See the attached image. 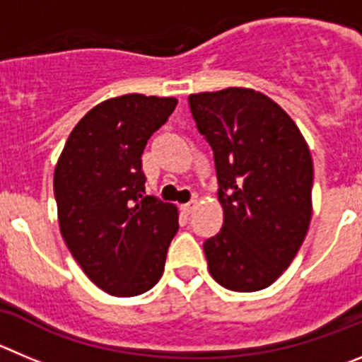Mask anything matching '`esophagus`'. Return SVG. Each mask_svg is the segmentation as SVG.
<instances>
[{"label": "esophagus", "instance_id": "34e87169", "mask_svg": "<svg viewBox=\"0 0 362 362\" xmlns=\"http://www.w3.org/2000/svg\"><path fill=\"white\" fill-rule=\"evenodd\" d=\"M197 207H198V200H191L187 202V204L182 205V211H184L185 214H192V211H194Z\"/></svg>", "mask_w": 362, "mask_h": 362}]
</instances>
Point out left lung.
Wrapping results in <instances>:
<instances>
[{
    "instance_id": "obj_1",
    "label": "left lung",
    "mask_w": 362,
    "mask_h": 362,
    "mask_svg": "<svg viewBox=\"0 0 362 362\" xmlns=\"http://www.w3.org/2000/svg\"><path fill=\"white\" fill-rule=\"evenodd\" d=\"M214 151L223 227L204 243L212 279L239 293L272 286L298 253L313 216V158L272 98L228 87L189 96Z\"/></svg>"
}]
</instances>
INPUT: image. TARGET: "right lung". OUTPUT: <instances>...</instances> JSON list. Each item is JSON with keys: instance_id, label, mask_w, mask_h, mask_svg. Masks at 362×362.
<instances>
[{"instance_id": "1", "label": "right lung", "mask_w": 362, "mask_h": 362, "mask_svg": "<svg viewBox=\"0 0 362 362\" xmlns=\"http://www.w3.org/2000/svg\"><path fill=\"white\" fill-rule=\"evenodd\" d=\"M175 98L124 94L96 105L69 134L53 177L60 234L87 276L114 296H137L164 272L178 211L144 197V146Z\"/></svg>"}]
</instances>
